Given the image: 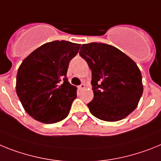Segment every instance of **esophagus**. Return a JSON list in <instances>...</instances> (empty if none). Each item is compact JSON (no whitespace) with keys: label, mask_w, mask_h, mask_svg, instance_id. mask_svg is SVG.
Returning <instances> with one entry per match:
<instances>
[{"label":"esophagus","mask_w":161,"mask_h":161,"mask_svg":"<svg viewBox=\"0 0 161 161\" xmlns=\"http://www.w3.org/2000/svg\"><path fill=\"white\" fill-rule=\"evenodd\" d=\"M78 88H79V90H82V89H84L85 88V84H83V83H82V84L79 85V86H78Z\"/></svg>","instance_id":"1"}]
</instances>
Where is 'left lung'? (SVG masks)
Masks as SVG:
<instances>
[{
  "mask_svg": "<svg viewBox=\"0 0 161 161\" xmlns=\"http://www.w3.org/2000/svg\"><path fill=\"white\" fill-rule=\"evenodd\" d=\"M79 55L92 69L91 114L117 121L136 108L142 95V75L135 61L117 47L103 43L82 44Z\"/></svg>",
  "mask_w": 161,
  "mask_h": 161,
  "instance_id": "left-lung-1",
  "label": "left lung"
}]
</instances>
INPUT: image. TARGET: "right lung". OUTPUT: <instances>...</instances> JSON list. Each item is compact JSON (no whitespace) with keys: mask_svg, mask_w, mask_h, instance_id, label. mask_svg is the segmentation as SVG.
<instances>
[{"mask_svg":"<svg viewBox=\"0 0 161 161\" xmlns=\"http://www.w3.org/2000/svg\"><path fill=\"white\" fill-rule=\"evenodd\" d=\"M80 44L55 40L38 47L19 66L16 92L25 111L36 121L53 124L69 114L76 86L66 77Z\"/></svg>","mask_w":161,"mask_h":161,"instance_id":"right-lung-1","label":"right lung"}]
</instances>
